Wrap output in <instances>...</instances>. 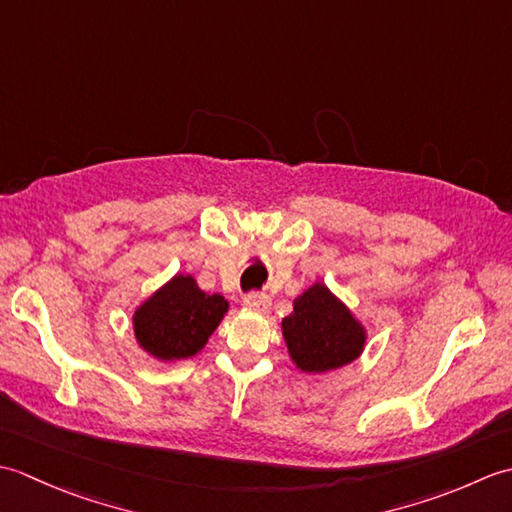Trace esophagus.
<instances>
[{
	"label": "esophagus",
	"instance_id": "1",
	"mask_svg": "<svg viewBox=\"0 0 512 512\" xmlns=\"http://www.w3.org/2000/svg\"><path fill=\"white\" fill-rule=\"evenodd\" d=\"M244 306L255 312H268L270 297L264 292H248V295H244Z\"/></svg>",
	"mask_w": 512,
	"mask_h": 512
}]
</instances>
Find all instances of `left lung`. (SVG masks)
Masks as SVG:
<instances>
[{
    "label": "left lung",
    "instance_id": "obj_1",
    "mask_svg": "<svg viewBox=\"0 0 512 512\" xmlns=\"http://www.w3.org/2000/svg\"><path fill=\"white\" fill-rule=\"evenodd\" d=\"M281 328L292 361L310 374L352 363L365 345L361 325L321 284L295 299V312L281 321Z\"/></svg>",
    "mask_w": 512,
    "mask_h": 512
}]
</instances>
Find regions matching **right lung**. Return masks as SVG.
Returning <instances> with one entry per match:
<instances>
[{"label":"right lung","mask_w":512,"mask_h":512,"mask_svg":"<svg viewBox=\"0 0 512 512\" xmlns=\"http://www.w3.org/2000/svg\"><path fill=\"white\" fill-rule=\"evenodd\" d=\"M228 301L209 295L193 277L178 275L147 299L134 314L138 343L160 361L198 354L220 325Z\"/></svg>","instance_id":"1"}]
</instances>
